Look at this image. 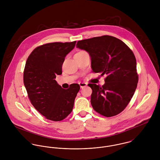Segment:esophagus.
<instances>
[{
  "mask_svg": "<svg viewBox=\"0 0 160 160\" xmlns=\"http://www.w3.org/2000/svg\"><path fill=\"white\" fill-rule=\"evenodd\" d=\"M79 86H80V87H81V89H83L84 88H85V87L87 86V84L85 83V82H79Z\"/></svg>",
  "mask_w": 160,
  "mask_h": 160,
  "instance_id": "obj_1",
  "label": "esophagus"
}]
</instances>
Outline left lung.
Segmentation results:
<instances>
[{
	"instance_id": "left-lung-1",
	"label": "left lung",
	"mask_w": 160,
	"mask_h": 160,
	"mask_svg": "<svg viewBox=\"0 0 160 160\" xmlns=\"http://www.w3.org/2000/svg\"><path fill=\"white\" fill-rule=\"evenodd\" d=\"M76 47L89 53L93 72L107 76L102 87L88 84L92 90L93 108L106 117L120 113L137 88L138 78L134 53L122 41L110 36L79 41Z\"/></svg>"
}]
</instances>
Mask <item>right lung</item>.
I'll list each match as a JSON object with an SVG mask.
<instances>
[{
  "mask_svg": "<svg viewBox=\"0 0 160 160\" xmlns=\"http://www.w3.org/2000/svg\"><path fill=\"white\" fill-rule=\"evenodd\" d=\"M76 41L48 43L36 47L26 62L23 82L34 107L47 119L60 121L72 110L80 89L72 84L64 89L55 80L62 73L65 58L74 48Z\"/></svg>",
  "mask_w": 160,
  "mask_h": 160,
  "instance_id": "right-lung-1",
  "label": "right lung"
}]
</instances>
